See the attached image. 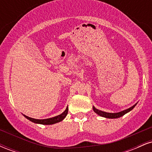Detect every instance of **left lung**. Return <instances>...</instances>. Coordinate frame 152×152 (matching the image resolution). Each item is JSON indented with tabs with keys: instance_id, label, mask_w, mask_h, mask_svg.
I'll list each match as a JSON object with an SVG mask.
<instances>
[{
	"instance_id": "left-lung-1",
	"label": "left lung",
	"mask_w": 152,
	"mask_h": 152,
	"mask_svg": "<svg viewBox=\"0 0 152 152\" xmlns=\"http://www.w3.org/2000/svg\"><path fill=\"white\" fill-rule=\"evenodd\" d=\"M137 104H134V105L133 106H132V107L129 108V109H127L126 110H124V111H120V112H118V113L105 112V111H100V110L96 109L94 106H93V110L94 111V112L96 113L97 114L99 115L100 116H102V117H105V118H117L121 117V116H124V115L126 114V113L129 112L130 111H132V110L133 109L134 107H135V106L137 105Z\"/></svg>"
}]
</instances>
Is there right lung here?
<instances>
[{
  "instance_id": "add662e5",
  "label": "right lung",
  "mask_w": 152,
  "mask_h": 152,
  "mask_svg": "<svg viewBox=\"0 0 152 152\" xmlns=\"http://www.w3.org/2000/svg\"><path fill=\"white\" fill-rule=\"evenodd\" d=\"M68 111H69V109H68V106L66 107V109L61 114L58 115L56 116H54V117L49 118H46V119H36V118H33L28 116H26L23 114V116L27 118V119L30 120L31 121L34 122L36 124H43V125H50L53 124L58 123V122L61 121L62 120L64 119V118L66 117V115L68 114Z\"/></svg>"
}]
</instances>
